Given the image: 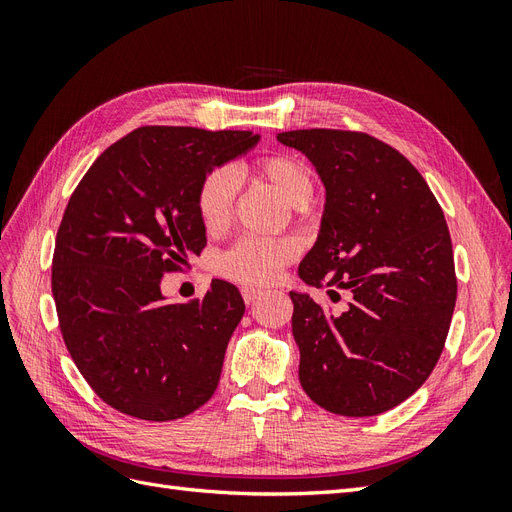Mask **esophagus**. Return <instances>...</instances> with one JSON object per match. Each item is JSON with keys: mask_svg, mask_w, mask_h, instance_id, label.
I'll use <instances>...</instances> for the list:
<instances>
[{"mask_svg": "<svg viewBox=\"0 0 512 512\" xmlns=\"http://www.w3.org/2000/svg\"><path fill=\"white\" fill-rule=\"evenodd\" d=\"M262 290H258V288H243L241 290V297H243V301H245V305H252V303H256L260 297H262Z\"/></svg>", "mask_w": 512, "mask_h": 512, "instance_id": "esophagus-1", "label": "esophagus"}]
</instances>
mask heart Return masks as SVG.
<instances>
[{"label": "heart", "mask_w": 512, "mask_h": 512, "mask_svg": "<svg viewBox=\"0 0 512 512\" xmlns=\"http://www.w3.org/2000/svg\"><path fill=\"white\" fill-rule=\"evenodd\" d=\"M243 173L269 185V188L284 198L288 205H305L314 192L312 177L307 168L290 156L271 153L243 166ZM232 196H235V181L224 168H215L200 181L196 190V211L200 224L211 235L222 232L228 226L232 213ZM299 254V245L290 237L280 239H241L220 258L218 271L230 282L241 286H267L275 282L282 267Z\"/></svg>", "instance_id": "heart-1"}]
</instances>
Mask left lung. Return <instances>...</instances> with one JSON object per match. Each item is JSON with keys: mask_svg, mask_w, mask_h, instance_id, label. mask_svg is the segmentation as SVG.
I'll use <instances>...</instances> for the list:
<instances>
[{"mask_svg": "<svg viewBox=\"0 0 512 512\" xmlns=\"http://www.w3.org/2000/svg\"><path fill=\"white\" fill-rule=\"evenodd\" d=\"M327 188L318 241L299 277L348 309L327 314L290 292L299 380L309 399L342 416L399 406L436 367L457 301L453 243L423 175L365 132L290 130Z\"/></svg>", "mask_w": 512, "mask_h": 512, "instance_id": "1", "label": "left lung"}]
</instances>
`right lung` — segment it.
<instances>
[{
  "mask_svg": "<svg viewBox=\"0 0 512 512\" xmlns=\"http://www.w3.org/2000/svg\"><path fill=\"white\" fill-rule=\"evenodd\" d=\"M258 143L241 130L145 126L108 147L61 218L51 286L74 365L111 408L175 421L218 389L239 290L213 280L203 299L164 303L162 277L207 245L200 181Z\"/></svg>",
  "mask_w": 512,
  "mask_h": 512,
  "instance_id": "1",
  "label": "right lung"
}]
</instances>
